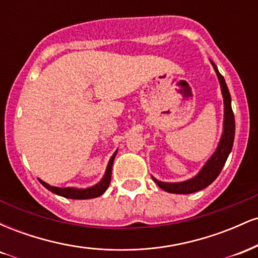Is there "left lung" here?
<instances>
[{"instance_id": "1", "label": "left lung", "mask_w": 258, "mask_h": 258, "mask_svg": "<svg viewBox=\"0 0 258 258\" xmlns=\"http://www.w3.org/2000/svg\"><path fill=\"white\" fill-rule=\"evenodd\" d=\"M212 65L216 74H217L218 80H220L222 94L224 98V122H223V133L218 144L217 149L214 155L209 159L206 162L205 166L201 168V171L194 178L184 180V182L179 183H165L156 180L154 177H152L154 182L158 184L160 188L164 189L165 191L172 194H190L199 191L201 189L206 188L207 185L211 184L214 180L217 178L218 174L221 173L222 168H223L224 164H226L228 155L232 152L234 136H235V121H234V114L232 110V99H230L229 91H228L227 84L224 81L223 76L218 72L217 67L214 61L211 60Z\"/></svg>"}]
</instances>
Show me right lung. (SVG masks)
<instances>
[{
  "label": "right lung",
  "mask_w": 258,
  "mask_h": 258,
  "mask_svg": "<svg viewBox=\"0 0 258 258\" xmlns=\"http://www.w3.org/2000/svg\"><path fill=\"white\" fill-rule=\"evenodd\" d=\"M115 155H116V152L114 153V155L111 156V159L109 160L108 167H106L105 174L103 177V179L100 180L98 184L91 186V188L87 189H76V188H58V186H52L49 184H47L46 182L40 179L41 184H42L44 188H47L48 190H51L52 193L60 195V197L68 198V199H79V200H84V199H93V198L100 197L104 191L108 189L109 184H110L111 180V168H112V162H114Z\"/></svg>",
  "instance_id": "right-lung-1"
}]
</instances>
